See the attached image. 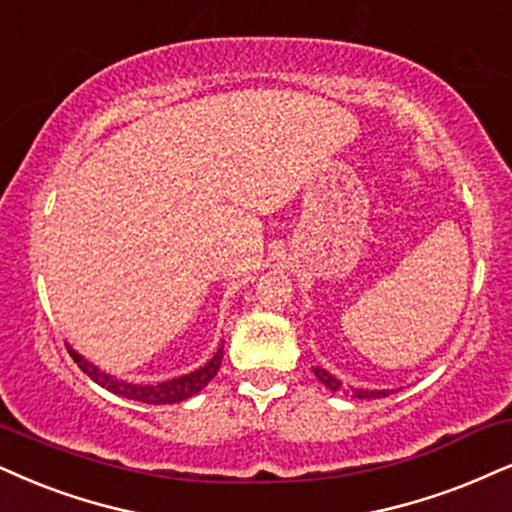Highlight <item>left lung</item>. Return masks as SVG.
I'll return each mask as SVG.
<instances>
[{
    "instance_id": "left-lung-1",
    "label": "left lung",
    "mask_w": 512,
    "mask_h": 512,
    "mask_svg": "<svg viewBox=\"0 0 512 512\" xmlns=\"http://www.w3.org/2000/svg\"><path fill=\"white\" fill-rule=\"evenodd\" d=\"M313 372H315V377H318V380L325 384V387H330L332 391H342V382H339L337 377H332L327 370L313 368ZM349 394L356 396V399H382V396L394 394V391H389V389H380V391H375V389H372V391H368V389H349Z\"/></svg>"
}]
</instances>
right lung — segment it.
<instances>
[{
	"label": "right lung",
	"mask_w": 512,
	"mask_h": 512,
	"mask_svg": "<svg viewBox=\"0 0 512 512\" xmlns=\"http://www.w3.org/2000/svg\"><path fill=\"white\" fill-rule=\"evenodd\" d=\"M68 353H71L73 361L78 363V368L82 372H87V375H90L92 380L99 384V387L109 389L118 396H125V399L154 403V406H163V403H178V401L189 399V396H194L197 391L204 389L206 384L213 380V375H216L220 368V361H223V349H218L216 356H213L211 361L204 365V368L189 372V375L175 377V380L159 382V384H130V382L116 380V377L106 375V372L99 370L97 365H92L90 361H85V358H82L80 353H75L73 349H68Z\"/></svg>",
	"instance_id": "right-lung-1"
}]
</instances>
